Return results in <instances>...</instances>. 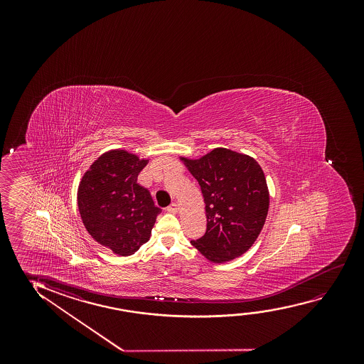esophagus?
<instances>
[{
    "mask_svg": "<svg viewBox=\"0 0 364 364\" xmlns=\"http://www.w3.org/2000/svg\"><path fill=\"white\" fill-rule=\"evenodd\" d=\"M166 211H168V213H173V214H176V213L179 211L178 204H176V203H173V204H170L169 206L166 208Z\"/></svg>",
    "mask_w": 364,
    "mask_h": 364,
    "instance_id": "esophagus-1",
    "label": "esophagus"
}]
</instances>
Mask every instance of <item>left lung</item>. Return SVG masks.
Masks as SVG:
<instances>
[{
    "mask_svg": "<svg viewBox=\"0 0 364 364\" xmlns=\"http://www.w3.org/2000/svg\"><path fill=\"white\" fill-rule=\"evenodd\" d=\"M181 160L199 183L208 219L204 236L191 240V245L218 264L245 254L269 211V189L259 163L225 148L198 160Z\"/></svg>",
    "mask_w": 364,
    "mask_h": 364,
    "instance_id": "left-lung-1",
    "label": "left lung"
}]
</instances>
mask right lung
Segmentation results:
<instances>
[{"mask_svg": "<svg viewBox=\"0 0 364 364\" xmlns=\"http://www.w3.org/2000/svg\"><path fill=\"white\" fill-rule=\"evenodd\" d=\"M148 164L124 150L100 155L83 175L78 209L90 236L114 254L129 256L149 240L156 216L149 190L136 183Z\"/></svg>", "mask_w": 364, "mask_h": 364, "instance_id": "obj_1", "label": "right lung"}]
</instances>
